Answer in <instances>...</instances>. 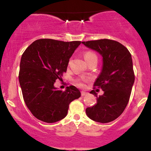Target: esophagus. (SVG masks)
<instances>
[{
	"mask_svg": "<svg viewBox=\"0 0 151 151\" xmlns=\"http://www.w3.org/2000/svg\"><path fill=\"white\" fill-rule=\"evenodd\" d=\"M86 94H87V93H86V92H85V91H81V96H86Z\"/></svg>",
	"mask_w": 151,
	"mask_h": 151,
	"instance_id": "1",
	"label": "esophagus"
}]
</instances>
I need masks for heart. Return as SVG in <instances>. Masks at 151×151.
<instances>
[{
    "label": "heart",
    "instance_id": "obj_1",
    "mask_svg": "<svg viewBox=\"0 0 151 151\" xmlns=\"http://www.w3.org/2000/svg\"><path fill=\"white\" fill-rule=\"evenodd\" d=\"M93 58H97L96 55V54L92 52H86L84 54V59H85V60L86 62L88 61V60H91V59H92ZM78 85L79 86H81V87H83V86H84V83H83L82 81H79V82H78Z\"/></svg>",
    "mask_w": 151,
    "mask_h": 151
}]
</instances>
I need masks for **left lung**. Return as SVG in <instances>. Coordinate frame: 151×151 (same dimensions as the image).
Returning a JSON list of instances; mask_svg holds the SVG:
<instances>
[{"label": "left lung", "mask_w": 151, "mask_h": 151, "mask_svg": "<svg viewBox=\"0 0 151 151\" xmlns=\"http://www.w3.org/2000/svg\"><path fill=\"white\" fill-rule=\"evenodd\" d=\"M87 47L98 52L103 58V67L93 84L104 94L97 97L94 90L90 91L97 100L86 109L87 116L99 123L116 119L129 103L135 80L131 55L127 48L117 41L109 39L82 42Z\"/></svg>", "instance_id": "8db88e82"}]
</instances>
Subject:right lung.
Segmentation results:
<instances>
[{"label":"right lung","mask_w":151,"mask_h":151,"mask_svg":"<svg viewBox=\"0 0 151 151\" xmlns=\"http://www.w3.org/2000/svg\"><path fill=\"white\" fill-rule=\"evenodd\" d=\"M80 44V41L40 39L22 54L19 82L26 106L39 120L46 123L62 120L71 102L80 97V91L74 86H67L65 91L54 86L67 72L70 58Z\"/></svg>","instance_id":"right-lung-1"}]
</instances>
